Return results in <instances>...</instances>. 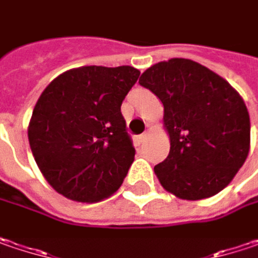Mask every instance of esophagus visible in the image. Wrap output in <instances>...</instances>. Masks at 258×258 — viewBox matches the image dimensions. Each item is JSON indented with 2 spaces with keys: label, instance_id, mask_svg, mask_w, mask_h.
I'll return each instance as SVG.
<instances>
[{
  "label": "esophagus",
  "instance_id": "esophagus-1",
  "mask_svg": "<svg viewBox=\"0 0 258 258\" xmlns=\"http://www.w3.org/2000/svg\"><path fill=\"white\" fill-rule=\"evenodd\" d=\"M145 139H147V134H142V135L136 136V144H138V145H142V144L145 142Z\"/></svg>",
  "mask_w": 258,
  "mask_h": 258
}]
</instances>
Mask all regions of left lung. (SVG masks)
Listing matches in <instances>:
<instances>
[{"label": "left lung", "instance_id": "left-lung-1", "mask_svg": "<svg viewBox=\"0 0 258 258\" xmlns=\"http://www.w3.org/2000/svg\"><path fill=\"white\" fill-rule=\"evenodd\" d=\"M139 84L164 106L170 152L154 167L161 186L184 200L225 188L250 151V114L241 96L218 74L183 58L149 67Z\"/></svg>", "mask_w": 258, "mask_h": 258}]
</instances>
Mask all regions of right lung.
Wrapping results in <instances>:
<instances>
[{
    "instance_id": "obj_1",
    "label": "right lung",
    "mask_w": 258,
    "mask_h": 258,
    "mask_svg": "<svg viewBox=\"0 0 258 258\" xmlns=\"http://www.w3.org/2000/svg\"><path fill=\"white\" fill-rule=\"evenodd\" d=\"M139 74L127 65L74 68L40 94L29 144L46 181L62 196L94 203L122 186L135 148L120 106Z\"/></svg>"
}]
</instances>
